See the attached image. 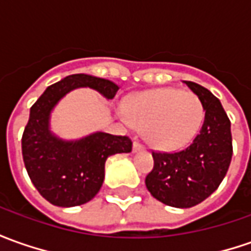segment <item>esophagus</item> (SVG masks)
Segmentation results:
<instances>
[{
    "label": "esophagus",
    "instance_id": "esophagus-1",
    "mask_svg": "<svg viewBox=\"0 0 251 251\" xmlns=\"http://www.w3.org/2000/svg\"><path fill=\"white\" fill-rule=\"evenodd\" d=\"M143 150H144V146H143L140 141H134V143H133V151H134V152L143 151Z\"/></svg>",
    "mask_w": 251,
    "mask_h": 251
}]
</instances>
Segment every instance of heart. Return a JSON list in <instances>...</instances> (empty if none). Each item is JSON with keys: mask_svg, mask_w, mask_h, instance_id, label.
Returning a JSON list of instances; mask_svg holds the SVG:
<instances>
[{"mask_svg": "<svg viewBox=\"0 0 251 251\" xmlns=\"http://www.w3.org/2000/svg\"><path fill=\"white\" fill-rule=\"evenodd\" d=\"M127 121L144 127V137L156 148L187 146L201 129L204 105L198 95L175 88L148 90L126 104Z\"/></svg>", "mask_w": 251, "mask_h": 251, "instance_id": "b5f03b06", "label": "heart"}]
</instances>
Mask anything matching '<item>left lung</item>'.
<instances>
[{
    "instance_id": "8db88e82",
    "label": "left lung",
    "mask_w": 251,
    "mask_h": 251,
    "mask_svg": "<svg viewBox=\"0 0 251 251\" xmlns=\"http://www.w3.org/2000/svg\"><path fill=\"white\" fill-rule=\"evenodd\" d=\"M204 105L203 125L180 151H152L154 168L146 177L151 195L173 207H192L210 197L226 177L232 158L231 121L217 97L185 81Z\"/></svg>"
}]
</instances>
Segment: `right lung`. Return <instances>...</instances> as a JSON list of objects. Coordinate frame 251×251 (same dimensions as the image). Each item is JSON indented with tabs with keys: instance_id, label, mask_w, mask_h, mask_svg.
I'll list each match as a JSON object with an SVG mask.
<instances>
[{
	"instance_id": "right-lung-1",
	"label": "right lung",
	"mask_w": 251,
	"mask_h": 251,
	"mask_svg": "<svg viewBox=\"0 0 251 251\" xmlns=\"http://www.w3.org/2000/svg\"><path fill=\"white\" fill-rule=\"evenodd\" d=\"M89 86L114 99L118 86L108 79L74 74L50 85L32 104L22 137V154L34 187L54 206L71 207L89 202L104 181L108 156L132 151L127 136L99 132L78 141H63L49 132V114L70 90Z\"/></svg>"
}]
</instances>
